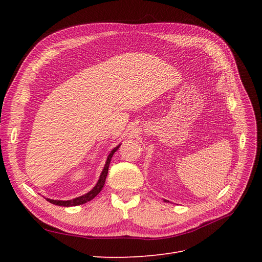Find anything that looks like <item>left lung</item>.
<instances>
[{
	"label": "left lung",
	"instance_id": "1",
	"mask_svg": "<svg viewBox=\"0 0 262 262\" xmlns=\"http://www.w3.org/2000/svg\"><path fill=\"white\" fill-rule=\"evenodd\" d=\"M164 201H165V202H168V201H167V200H164Z\"/></svg>",
	"mask_w": 262,
	"mask_h": 262
}]
</instances>
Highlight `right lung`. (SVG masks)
Segmentation results:
<instances>
[{
  "mask_svg": "<svg viewBox=\"0 0 262 262\" xmlns=\"http://www.w3.org/2000/svg\"><path fill=\"white\" fill-rule=\"evenodd\" d=\"M120 147V144H119L118 146H116L112 152L109 153L108 157H107V161H106V164H105V167L104 169H102L100 176H99V179L97 181L96 186H95L90 192H87L86 194H83L81 196H77L75 198V199H72V200H67V201H62V200H52V199H48V198H46L47 201H49L50 203L52 204H55V205H60V207H75V205H80V204H84L86 202H89L91 200H93L95 196H96L100 191L102 187H104L105 185V181H106V177H107V173H108V168H109V164H110V161H112V157L114 156L116 150Z\"/></svg>",
  "mask_w": 262,
  "mask_h": 262,
  "instance_id": "add662e5",
  "label": "right lung"
}]
</instances>
